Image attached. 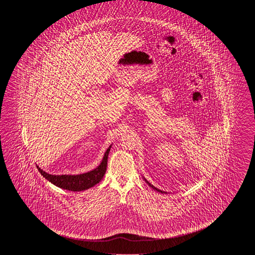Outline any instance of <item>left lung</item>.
<instances>
[{
    "instance_id": "1",
    "label": "left lung",
    "mask_w": 255,
    "mask_h": 255,
    "mask_svg": "<svg viewBox=\"0 0 255 255\" xmlns=\"http://www.w3.org/2000/svg\"><path fill=\"white\" fill-rule=\"evenodd\" d=\"M142 179H144V181L146 182V184L148 185V186H149V187H150L151 189H153V190H156V191H157V192H160V193H167L166 191H164V190H158V189H157V188H156L155 186H153V185H152L151 183H149V182H148V181H147V180H146V179H145V177H143V176H142Z\"/></svg>"
}]
</instances>
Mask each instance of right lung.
<instances>
[{"instance_id":"obj_1","label":"right lung","mask_w":255,"mask_h":255,"mask_svg":"<svg viewBox=\"0 0 255 255\" xmlns=\"http://www.w3.org/2000/svg\"><path fill=\"white\" fill-rule=\"evenodd\" d=\"M111 146L112 144H110V146L106 149L103 157L98 166L86 172L78 174H51L40 168L37 164L35 166L38 168L39 172L43 175V177L61 189L71 191L87 190L98 184L106 173L108 157Z\"/></svg>"}]
</instances>
